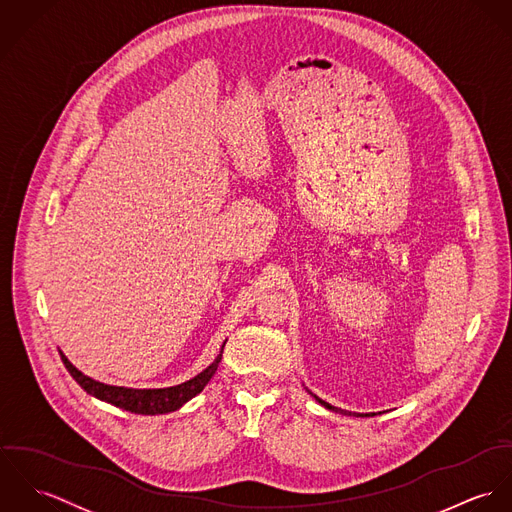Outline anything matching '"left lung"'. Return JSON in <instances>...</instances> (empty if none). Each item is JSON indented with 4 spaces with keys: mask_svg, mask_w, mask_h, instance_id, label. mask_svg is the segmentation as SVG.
<instances>
[{
    "mask_svg": "<svg viewBox=\"0 0 512 512\" xmlns=\"http://www.w3.org/2000/svg\"><path fill=\"white\" fill-rule=\"evenodd\" d=\"M313 398H315V400H317L321 406H325L327 410H333V412H341V414H345V416H351V412H347V410H341V408H335V406L327 404L325 400H321V398H319V396H315V394H313ZM353 416H374V414H353Z\"/></svg>",
    "mask_w": 512,
    "mask_h": 512,
    "instance_id": "1",
    "label": "left lung"
}]
</instances>
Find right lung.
<instances>
[{
	"label": "right lung",
	"instance_id": "1",
	"mask_svg": "<svg viewBox=\"0 0 512 512\" xmlns=\"http://www.w3.org/2000/svg\"><path fill=\"white\" fill-rule=\"evenodd\" d=\"M224 349V345H222ZM222 349H220L217 359L207 366L203 372L193 376L187 382H181L177 386L169 388H126V386H110L104 382H98L86 374H82L76 366L61 353V359L71 372L74 380L80 384V388L86 390V394L104 400L112 406H118L126 412L132 414H144V416H157V414H169L179 410L185 402L195 398L215 376L219 368L220 359H222Z\"/></svg>",
	"mask_w": 512,
	"mask_h": 512
}]
</instances>
